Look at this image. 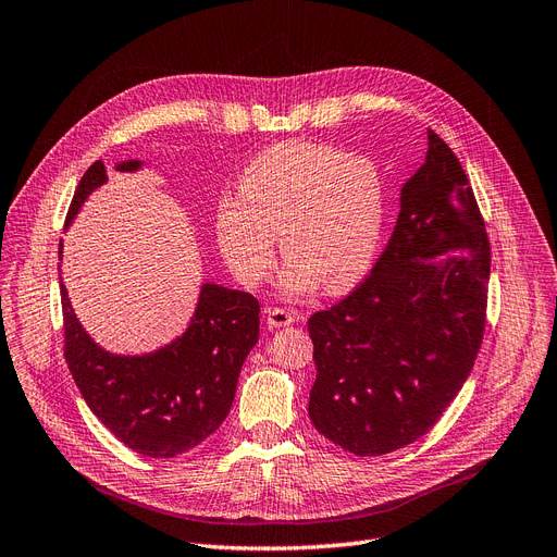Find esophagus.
Masks as SVG:
<instances>
[{"instance_id":"34e87169","label":"esophagus","mask_w":557,"mask_h":557,"mask_svg":"<svg viewBox=\"0 0 557 557\" xmlns=\"http://www.w3.org/2000/svg\"><path fill=\"white\" fill-rule=\"evenodd\" d=\"M263 314H265L268 331H273V327L292 325V323L296 321V317H294L289 310H282V307H265Z\"/></svg>"}]
</instances>
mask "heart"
Masks as SVG:
<instances>
[{
    "label": "heart",
    "instance_id": "b5f03b06",
    "mask_svg": "<svg viewBox=\"0 0 557 557\" xmlns=\"http://www.w3.org/2000/svg\"><path fill=\"white\" fill-rule=\"evenodd\" d=\"M240 193L215 203V240L245 286H257L286 259L284 296L323 286L344 292L372 268L385 226V178L379 162L331 144L292 139L261 151L240 174Z\"/></svg>",
    "mask_w": 557,
    "mask_h": 557
}]
</instances>
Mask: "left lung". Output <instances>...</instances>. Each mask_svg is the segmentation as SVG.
<instances>
[{
	"label": "left lung",
	"instance_id": "8db88e82",
	"mask_svg": "<svg viewBox=\"0 0 557 557\" xmlns=\"http://www.w3.org/2000/svg\"><path fill=\"white\" fill-rule=\"evenodd\" d=\"M395 232L344 300L310 317L319 434L358 457L406 447L438 422L484 337L491 245L459 158L429 131Z\"/></svg>",
	"mask_w": 557,
	"mask_h": 557
}]
</instances>
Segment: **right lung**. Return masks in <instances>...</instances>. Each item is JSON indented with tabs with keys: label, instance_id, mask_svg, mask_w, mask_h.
Segmentation results:
<instances>
[{
	"label": "right lung",
	"instance_id": "obj_1",
	"mask_svg": "<svg viewBox=\"0 0 557 557\" xmlns=\"http://www.w3.org/2000/svg\"><path fill=\"white\" fill-rule=\"evenodd\" d=\"M123 160L119 172H137ZM108 181L96 160L79 178L66 215ZM64 356L91 413L137 455L172 459L209 438L234 404L240 367L259 339V300L206 282L185 333L153 354L116 356L100 348L77 321L61 284Z\"/></svg>",
	"mask_w": 557,
	"mask_h": 557
}]
</instances>
